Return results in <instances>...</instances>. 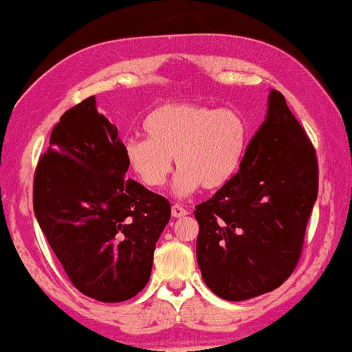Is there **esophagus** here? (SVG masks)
I'll list each match as a JSON object with an SVG mask.
<instances>
[{
    "label": "esophagus",
    "mask_w": 352,
    "mask_h": 352,
    "mask_svg": "<svg viewBox=\"0 0 352 352\" xmlns=\"http://www.w3.org/2000/svg\"><path fill=\"white\" fill-rule=\"evenodd\" d=\"M171 214L173 217H184V215H187V209L182 208L181 204H173Z\"/></svg>",
    "instance_id": "obj_1"
}]
</instances>
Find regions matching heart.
<instances>
[{
	"label": "heart",
	"mask_w": 352,
	"mask_h": 352,
	"mask_svg": "<svg viewBox=\"0 0 352 352\" xmlns=\"http://www.w3.org/2000/svg\"><path fill=\"white\" fill-rule=\"evenodd\" d=\"M146 138H131L124 154L138 181L148 188L165 186L173 171L176 197L199 187H223L239 168L247 143L244 116L232 108L204 104H168L155 108L143 122Z\"/></svg>",
	"instance_id": "heart-1"
}]
</instances>
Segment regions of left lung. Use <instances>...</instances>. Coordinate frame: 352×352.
I'll return each instance as SVG.
<instances>
[{"label": "left lung", "instance_id": "1", "mask_svg": "<svg viewBox=\"0 0 352 352\" xmlns=\"http://www.w3.org/2000/svg\"><path fill=\"white\" fill-rule=\"evenodd\" d=\"M316 198L315 148L272 89L239 171L195 208L197 259L209 289L237 302L278 288L299 261Z\"/></svg>", "mask_w": 352, "mask_h": 352}]
</instances>
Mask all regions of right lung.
Instances as JSON below:
<instances>
[{
    "mask_svg": "<svg viewBox=\"0 0 352 352\" xmlns=\"http://www.w3.org/2000/svg\"><path fill=\"white\" fill-rule=\"evenodd\" d=\"M126 146L91 96L53 127L34 175L36 219L67 277L99 302H122L149 282L166 198L127 179Z\"/></svg>",
    "mask_w": 352,
    "mask_h": 352,
    "instance_id": "obj_1",
    "label": "right lung"
}]
</instances>
